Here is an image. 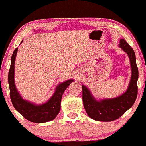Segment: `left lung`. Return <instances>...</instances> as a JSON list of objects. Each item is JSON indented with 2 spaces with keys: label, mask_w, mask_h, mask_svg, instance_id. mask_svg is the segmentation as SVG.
<instances>
[{
  "label": "left lung",
  "mask_w": 146,
  "mask_h": 146,
  "mask_svg": "<svg viewBox=\"0 0 146 146\" xmlns=\"http://www.w3.org/2000/svg\"><path fill=\"white\" fill-rule=\"evenodd\" d=\"M120 48L129 56L131 66V78L127 91L119 97L97 100L90 91L82 85V100L85 110L91 118L100 122H111L118 119L132 107L138 94V70L133 48L124 39H120Z\"/></svg>",
  "instance_id": "1"
}]
</instances>
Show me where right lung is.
Returning a JSON list of instances; mask_svg holds the SVG:
<instances>
[{"label": "right lung", "mask_w": 146, "mask_h": 146, "mask_svg": "<svg viewBox=\"0 0 146 146\" xmlns=\"http://www.w3.org/2000/svg\"><path fill=\"white\" fill-rule=\"evenodd\" d=\"M23 40H22L21 43ZM18 48L13 51L11 59V66L8 73L9 94L11 102L15 110L20 114L29 121L35 123H44L55 119L60 110L62 96L66 89L73 82V79L68 80L60 84L56 88L53 95L48 102L43 104L36 105L23 99L17 91L15 84V61Z\"/></svg>", "instance_id": "add662e5"}]
</instances>
